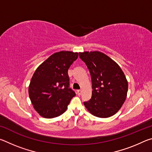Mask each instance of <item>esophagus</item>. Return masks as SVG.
Instances as JSON below:
<instances>
[{
	"label": "esophagus",
	"mask_w": 152,
	"mask_h": 152,
	"mask_svg": "<svg viewBox=\"0 0 152 152\" xmlns=\"http://www.w3.org/2000/svg\"><path fill=\"white\" fill-rule=\"evenodd\" d=\"M82 93V90H78V91H77V94H78V95H81Z\"/></svg>",
	"instance_id": "esophagus-1"
}]
</instances>
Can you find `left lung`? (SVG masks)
<instances>
[{
	"label": "left lung",
	"instance_id": "left-lung-1",
	"mask_svg": "<svg viewBox=\"0 0 152 152\" xmlns=\"http://www.w3.org/2000/svg\"><path fill=\"white\" fill-rule=\"evenodd\" d=\"M92 80V97L84 104L92 115L107 118L118 112L127 97L128 82L120 66L98 51L79 53Z\"/></svg>",
	"mask_w": 152,
	"mask_h": 152
}]
</instances>
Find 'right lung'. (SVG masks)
Masks as SVG:
<instances>
[{
    "label": "right lung",
    "instance_id": "1",
    "mask_svg": "<svg viewBox=\"0 0 152 152\" xmlns=\"http://www.w3.org/2000/svg\"><path fill=\"white\" fill-rule=\"evenodd\" d=\"M78 53L61 51L50 56L36 69L31 80L29 96L41 116L51 119L66 111L75 92L69 88L68 70Z\"/></svg>",
    "mask_w": 152,
    "mask_h": 152
}]
</instances>
